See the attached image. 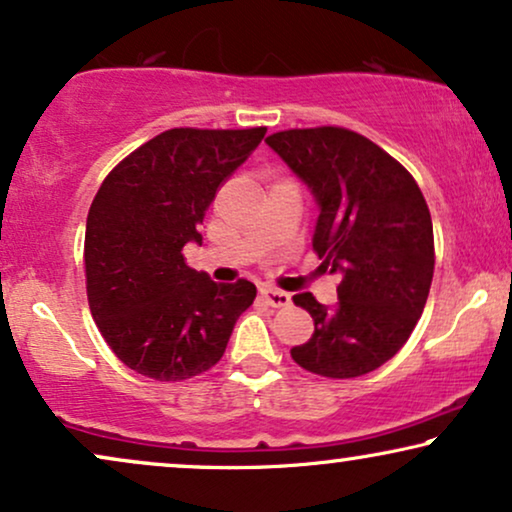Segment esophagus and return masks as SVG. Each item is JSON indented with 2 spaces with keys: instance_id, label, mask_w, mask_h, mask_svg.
Returning a JSON list of instances; mask_svg holds the SVG:
<instances>
[{
  "instance_id": "34e87169",
  "label": "esophagus",
  "mask_w": 512,
  "mask_h": 512,
  "mask_svg": "<svg viewBox=\"0 0 512 512\" xmlns=\"http://www.w3.org/2000/svg\"><path fill=\"white\" fill-rule=\"evenodd\" d=\"M261 296L265 298V303L272 305V308H287V305L291 303V296L287 294V291L272 289V287H263Z\"/></svg>"
}]
</instances>
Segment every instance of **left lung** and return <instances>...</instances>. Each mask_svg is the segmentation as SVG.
I'll return each mask as SVG.
<instances>
[{
	"mask_svg": "<svg viewBox=\"0 0 512 512\" xmlns=\"http://www.w3.org/2000/svg\"><path fill=\"white\" fill-rule=\"evenodd\" d=\"M265 143L315 195L313 249L341 275L334 308L308 291L294 296L315 334L291 357L317 376L369 374L407 343L426 308L435 270L426 197L395 157L343 126L277 131Z\"/></svg>",
	"mask_w": 512,
	"mask_h": 512,
	"instance_id": "8db88e82",
	"label": "left lung"
}]
</instances>
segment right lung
<instances>
[{"label":"right lung","instance_id":"1","mask_svg":"<svg viewBox=\"0 0 512 512\" xmlns=\"http://www.w3.org/2000/svg\"><path fill=\"white\" fill-rule=\"evenodd\" d=\"M263 136L265 126L169 129L98 188L86 216V298L105 343L138 374L185 381L209 371L254 303V284L211 282L183 247L202 244L197 228L218 188Z\"/></svg>","mask_w":512,"mask_h":512}]
</instances>
